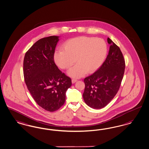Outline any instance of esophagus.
<instances>
[{
  "label": "esophagus",
  "mask_w": 149,
  "mask_h": 149,
  "mask_svg": "<svg viewBox=\"0 0 149 149\" xmlns=\"http://www.w3.org/2000/svg\"><path fill=\"white\" fill-rule=\"evenodd\" d=\"M77 79H72V83H74L76 82H77Z\"/></svg>",
  "instance_id": "34e87169"
}]
</instances>
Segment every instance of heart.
<instances>
[{"label": "heart", "instance_id": "1", "mask_svg": "<svg viewBox=\"0 0 149 149\" xmlns=\"http://www.w3.org/2000/svg\"><path fill=\"white\" fill-rule=\"evenodd\" d=\"M63 49L56 51L54 60L64 70L71 68L77 60V64L68 72L73 78L83 77L87 72H95L101 66L107 54V45L103 39L86 36L67 41Z\"/></svg>", "mask_w": 149, "mask_h": 149}]
</instances>
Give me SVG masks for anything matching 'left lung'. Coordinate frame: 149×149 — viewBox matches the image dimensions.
Segmentation results:
<instances>
[{"label":"left lung","mask_w":149,"mask_h":149,"mask_svg":"<svg viewBox=\"0 0 149 149\" xmlns=\"http://www.w3.org/2000/svg\"><path fill=\"white\" fill-rule=\"evenodd\" d=\"M109 51L99 69L84 79L83 97L94 109H101L109 104L118 93L125 71V62L120 48L109 38Z\"/></svg>","instance_id":"8db88e82"}]
</instances>
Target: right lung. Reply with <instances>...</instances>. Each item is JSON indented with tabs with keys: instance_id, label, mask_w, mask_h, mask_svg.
Returning <instances> with one entry per match:
<instances>
[{
	"instance_id": "1",
	"label": "right lung",
	"mask_w": 149,
	"mask_h": 149,
	"mask_svg": "<svg viewBox=\"0 0 149 149\" xmlns=\"http://www.w3.org/2000/svg\"><path fill=\"white\" fill-rule=\"evenodd\" d=\"M58 36L40 39L26 52L23 62L24 81L33 99L45 110L55 111L64 104L66 92L72 85L70 77L54 61Z\"/></svg>"
}]
</instances>
